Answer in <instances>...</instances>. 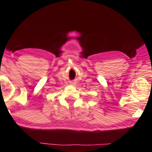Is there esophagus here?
<instances>
[{
  "label": "esophagus",
  "instance_id": "34e87169",
  "mask_svg": "<svg viewBox=\"0 0 152 152\" xmlns=\"http://www.w3.org/2000/svg\"><path fill=\"white\" fill-rule=\"evenodd\" d=\"M71 84H75V82H71Z\"/></svg>",
  "mask_w": 152,
  "mask_h": 152
}]
</instances>
